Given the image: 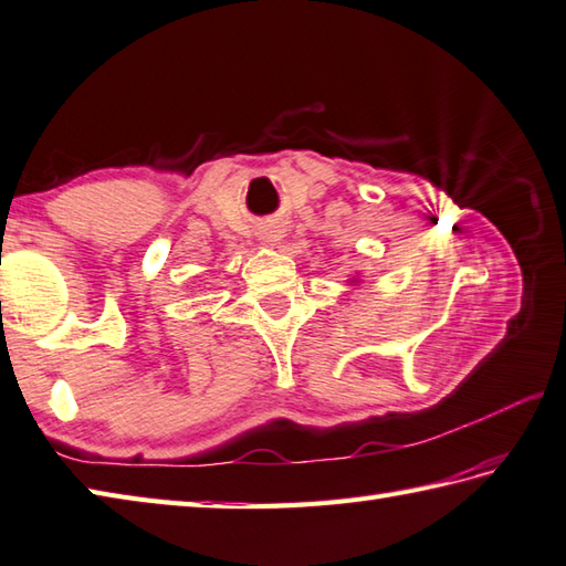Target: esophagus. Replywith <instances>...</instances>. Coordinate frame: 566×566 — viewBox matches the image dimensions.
<instances>
[{
    "instance_id": "esophagus-1",
    "label": "esophagus",
    "mask_w": 566,
    "mask_h": 566,
    "mask_svg": "<svg viewBox=\"0 0 566 566\" xmlns=\"http://www.w3.org/2000/svg\"><path fill=\"white\" fill-rule=\"evenodd\" d=\"M264 240H268V242H276V240H282V230H270L268 235H264Z\"/></svg>"
}]
</instances>
